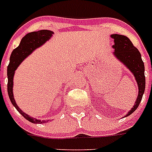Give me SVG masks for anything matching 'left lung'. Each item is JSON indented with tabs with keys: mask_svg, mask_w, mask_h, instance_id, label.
<instances>
[{
	"mask_svg": "<svg viewBox=\"0 0 152 152\" xmlns=\"http://www.w3.org/2000/svg\"><path fill=\"white\" fill-rule=\"evenodd\" d=\"M111 37L114 38L115 42V45L112 47L115 49L114 55L133 73L138 86V96L133 108L126 115V116H128L136 110L142 98L146 86L144 74L145 67L139 50L133 46L129 37L119 34H112Z\"/></svg>",
	"mask_w": 152,
	"mask_h": 152,
	"instance_id": "obj_1",
	"label": "left lung"
}]
</instances>
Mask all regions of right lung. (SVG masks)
I'll use <instances>...</instances> for the list:
<instances>
[{"instance_id":"obj_1","label":"right lung","mask_w":152,"mask_h":152,"mask_svg":"<svg viewBox=\"0 0 152 152\" xmlns=\"http://www.w3.org/2000/svg\"><path fill=\"white\" fill-rule=\"evenodd\" d=\"M53 34V32L50 30H40L37 32H32L26 34L23 37L19 43V47L14 49L10 58V64L7 67V77H8V83H7V90L10 100L16 110L22 115L27 120L33 124H42L47 123L49 120H39V119L32 118L27 114L21 110V109L16 104L13 95V79L15 71L18 68L20 63L22 62L27 56H28L33 50L43 45L47 41L50 39Z\"/></svg>"}]
</instances>
